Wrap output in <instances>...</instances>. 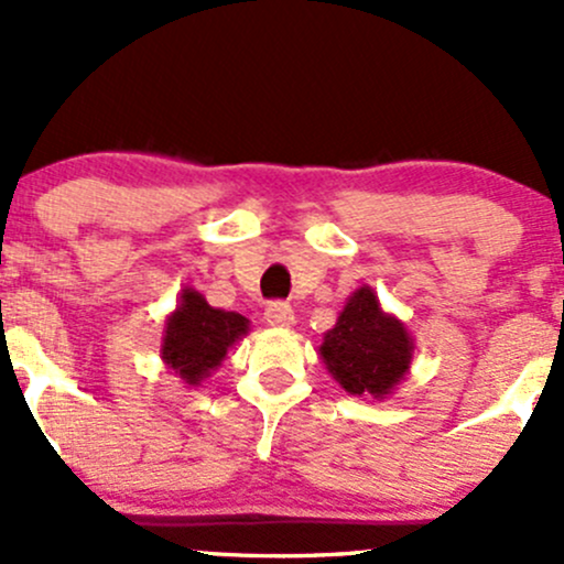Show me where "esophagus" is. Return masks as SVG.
Segmentation results:
<instances>
[{"label":"esophagus","mask_w":564,"mask_h":564,"mask_svg":"<svg viewBox=\"0 0 564 564\" xmlns=\"http://www.w3.org/2000/svg\"><path fill=\"white\" fill-rule=\"evenodd\" d=\"M265 323L274 325V328H290L295 323L293 306L284 304V301H274V304L265 306Z\"/></svg>","instance_id":"obj_1"}]
</instances>
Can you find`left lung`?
Masks as SVG:
<instances>
[{
	"mask_svg": "<svg viewBox=\"0 0 564 564\" xmlns=\"http://www.w3.org/2000/svg\"><path fill=\"white\" fill-rule=\"evenodd\" d=\"M414 338L392 314L381 312L371 288L355 290L336 325L325 333L319 357L349 395L384 398L411 368Z\"/></svg>",
	"mask_w": 564,
	"mask_h": 564,
	"instance_id": "obj_1",
	"label": "left lung"
}]
</instances>
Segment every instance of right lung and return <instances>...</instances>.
I'll list each match as a JSON object with an SVG mask.
<instances>
[{"label":"right lung","mask_w":564,"mask_h":564,"mask_svg":"<svg viewBox=\"0 0 564 564\" xmlns=\"http://www.w3.org/2000/svg\"><path fill=\"white\" fill-rule=\"evenodd\" d=\"M250 319L207 304L198 290H183L180 306L169 314L163 330L161 357L185 384L196 387L207 379L228 355V349L247 336Z\"/></svg>","instance_id":"obj_1"}]
</instances>
